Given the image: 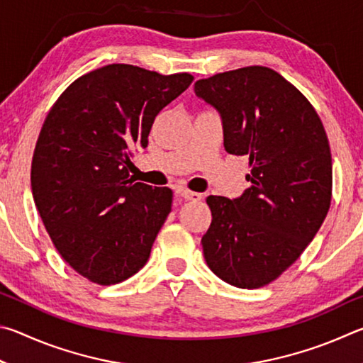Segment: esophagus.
<instances>
[{"label":"esophagus","instance_id":"1","mask_svg":"<svg viewBox=\"0 0 363 363\" xmlns=\"http://www.w3.org/2000/svg\"><path fill=\"white\" fill-rule=\"evenodd\" d=\"M177 194L180 196V198L186 199V201H201L202 199V194L194 193V191H189V189H186V188H178L177 189Z\"/></svg>","mask_w":363,"mask_h":363}]
</instances>
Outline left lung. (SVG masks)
<instances>
[{
    "label": "left lung",
    "mask_w": 363,
    "mask_h": 363,
    "mask_svg": "<svg viewBox=\"0 0 363 363\" xmlns=\"http://www.w3.org/2000/svg\"><path fill=\"white\" fill-rule=\"evenodd\" d=\"M194 92L220 113L225 150L249 156L250 186L236 199L208 196L202 236L207 266L221 281L258 289L294 264L332 201V152L308 99L266 67L199 79Z\"/></svg>",
    "instance_id": "8db88e82"
}]
</instances>
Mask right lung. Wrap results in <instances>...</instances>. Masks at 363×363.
Returning a JSON list of instances; mask_svg holds the SVG:
<instances>
[{
    "mask_svg": "<svg viewBox=\"0 0 363 363\" xmlns=\"http://www.w3.org/2000/svg\"><path fill=\"white\" fill-rule=\"evenodd\" d=\"M193 79L113 63L72 82L44 119L31 161L35 204L62 258L94 284L123 282L148 262L172 191L133 180L129 156Z\"/></svg>",
    "mask_w": 363,
    "mask_h": 363,
    "instance_id": "right-lung-1",
    "label": "right lung"
}]
</instances>
